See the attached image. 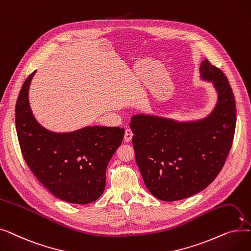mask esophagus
<instances>
[{"label":"esophagus","mask_w":251,"mask_h":251,"mask_svg":"<svg viewBox=\"0 0 251 251\" xmlns=\"http://www.w3.org/2000/svg\"><path fill=\"white\" fill-rule=\"evenodd\" d=\"M132 137H133V132H132V130L131 129H126L125 130V136H124V140H125V142H129L131 139H132Z\"/></svg>","instance_id":"1"}]
</instances>
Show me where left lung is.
I'll return each instance as SVG.
<instances>
[{
  "label": "left lung",
  "mask_w": 251,
  "mask_h": 251,
  "mask_svg": "<svg viewBox=\"0 0 251 251\" xmlns=\"http://www.w3.org/2000/svg\"><path fill=\"white\" fill-rule=\"evenodd\" d=\"M201 76L219 92L215 110L203 120L178 123L136 115L130 127L136 163L150 192L164 201L186 199L206 188L221 172L232 148L236 104L228 78L209 61Z\"/></svg>",
  "instance_id": "obj_1"
}]
</instances>
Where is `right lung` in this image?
Wrapping results in <instances>:
<instances>
[{"instance_id": "add662e5", "label": "right lung", "mask_w": 251, "mask_h": 251, "mask_svg": "<svg viewBox=\"0 0 251 251\" xmlns=\"http://www.w3.org/2000/svg\"><path fill=\"white\" fill-rule=\"evenodd\" d=\"M32 72L16 102L20 150L31 172L58 199L76 204L97 201L105 187V171L121 146L124 128L86 127L71 133L50 132L33 118L28 103Z\"/></svg>"}]
</instances>
